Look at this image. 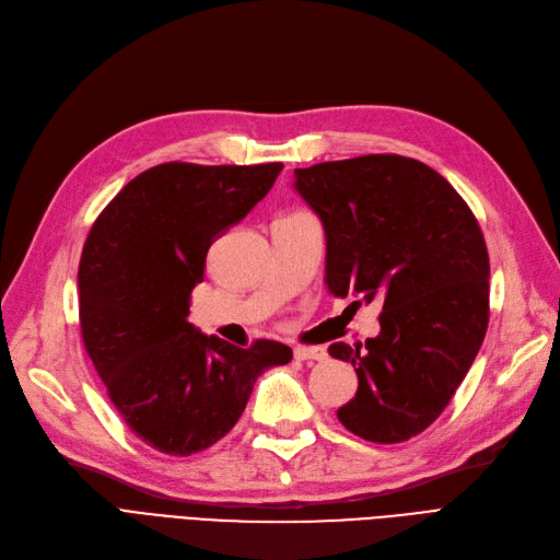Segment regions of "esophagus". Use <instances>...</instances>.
I'll return each mask as SVG.
<instances>
[{
  "label": "esophagus",
  "instance_id": "esophagus-1",
  "mask_svg": "<svg viewBox=\"0 0 560 560\" xmlns=\"http://www.w3.org/2000/svg\"><path fill=\"white\" fill-rule=\"evenodd\" d=\"M294 357L299 361H324L326 359V350H324V347H296Z\"/></svg>",
  "mask_w": 560,
  "mask_h": 560
}]
</instances>
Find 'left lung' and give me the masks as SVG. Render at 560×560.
<instances>
[{"label": "left lung", "mask_w": 560, "mask_h": 560, "mask_svg": "<svg viewBox=\"0 0 560 560\" xmlns=\"http://www.w3.org/2000/svg\"><path fill=\"white\" fill-rule=\"evenodd\" d=\"M294 189L324 224L329 292L382 301L380 336L329 347L359 377L338 419L380 445L410 440L447 408L485 340L481 229L438 171L400 155L296 168Z\"/></svg>", "instance_id": "left-lung-1"}]
</instances>
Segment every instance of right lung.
Listing matches in <instances>:
<instances>
[{
  "mask_svg": "<svg viewBox=\"0 0 560 560\" xmlns=\"http://www.w3.org/2000/svg\"><path fill=\"white\" fill-rule=\"evenodd\" d=\"M280 162H166L127 183L94 220L79 266L85 352L145 445L189 456L241 419L257 377L292 361L276 340L243 347L187 322L208 247L273 187Z\"/></svg>",
  "mask_w": 560,
  "mask_h": 560,
  "instance_id": "1",
  "label": "right lung"
}]
</instances>
